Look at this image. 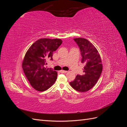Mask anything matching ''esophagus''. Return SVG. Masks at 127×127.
Listing matches in <instances>:
<instances>
[{
  "label": "esophagus",
  "instance_id": "34e87169",
  "mask_svg": "<svg viewBox=\"0 0 127 127\" xmlns=\"http://www.w3.org/2000/svg\"><path fill=\"white\" fill-rule=\"evenodd\" d=\"M60 72L61 73H64V74H65V73H67L68 71H66V70H61L60 71Z\"/></svg>",
  "mask_w": 127,
  "mask_h": 127
}]
</instances>
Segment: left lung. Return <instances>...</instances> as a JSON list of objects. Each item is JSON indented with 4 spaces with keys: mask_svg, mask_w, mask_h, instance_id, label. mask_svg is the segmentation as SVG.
I'll return each instance as SVG.
<instances>
[{
    "mask_svg": "<svg viewBox=\"0 0 127 127\" xmlns=\"http://www.w3.org/2000/svg\"><path fill=\"white\" fill-rule=\"evenodd\" d=\"M74 40L79 47L82 63L85 66L83 75H77L70 85L77 91L85 92L94 87L101 76L103 69L101 58L96 48L89 41L81 37Z\"/></svg>",
    "mask_w": 127,
    "mask_h": 127,
    "instance_id": "1",
    "label": "left lung"
}]
</instances>
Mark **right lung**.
<instances>
[{"label":"right lung","instance_id":"right-lung-1","mask_svg":"<svg viewBox=\"0 0 127 127\" xmlns=\"http://www.w3.org/2000/svg\"><path fill=\"white\" fill-rule=\"evenodd\" d=\"M63 41L44 38L37 40L25 53L22 68L27 79L35 90L43 92L52 86L57 78V72L45 67L48 59L52 60L53 52Z\"/></svg>","mask_w":127,"mask_h":127}]
</instances>
